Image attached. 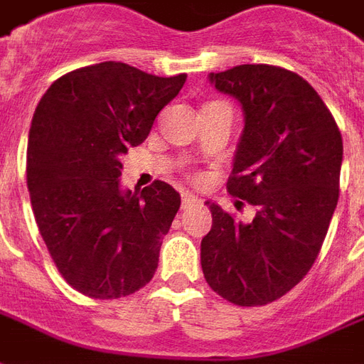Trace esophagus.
<instances>
[{
    "instance_id": "esophagus-1",
    "label": "esophagus",
    "mask_w": 364,
    "mask_h": 364,
    "mask_svg": "<svg viewBox=\"0 0 364 364\" xmlns=\"http://www.w3.org/2000/svg\"><path fill=\"white\" fill-rule=\"evenodd\" d=\"M181 200H183V208H189V206L193 205H198V198L193 197L191 193H183Z\"/></svg>"
}]
</instances>
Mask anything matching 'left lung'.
Returning a JSON list of instances; mask_svg holds the SVG:
<instances>
[{"mask_svg": "<svg viewBox=\"0 0 364 364\" xmlns=\"http://www.w3.org/2000/svg\"><path fill=\"white\" fill-rule=\"evenodd\" d=\"M236 97L245 127L228 193L257 208L250 224L206 203L213 228L200 242L210 289L236 306H265L302 281L318 257L339 198L343 140L304 77L269 64L210 74Z\"/></svg>", "mask_w": 364, "mask_h": 364, "instance_id": "obj_1", "label": "left lung"}]
</instances>
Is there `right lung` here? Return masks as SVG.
Returning a JSON list of instances; mask_svg holds the SVG:
<instances>
[{
  "instance_id": "add662e5",
  "label": "right lung",
  "mask_w": 364,
  "mask_h": 364,
  "mask_svg": "<svg viewBox=\"0 0 364 364\" xmlns=\"http://www.w3.org/2000/svg\"><path fill=\"white\" fill-rule=\"evenodd\" d=\"M185 80L101 62L62 75L36 105L27 146L31 205L60 274L85 296H128L158 269L181 197L164 181L140 193L120 189V156L148 138Z\"/></svg>"
}]
</instances>
